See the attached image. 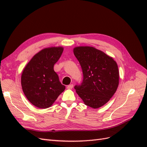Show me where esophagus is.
<instances>
[{
  "label": "esophagus",
  "mask_w": 147,
  "mask_h": 147,
  "mask_svg": "<svg viewBox=\"0 0 147 147\" xmlns=\"http://www.w3.org/2000/svg\"><path fill=\"white\" fill-rule=\"evenodd\" d=\"M73 87H74V85L72 84H69V85H68L67 87V88L69 89V90H70V89H72Z\"/></svg>",
  "instance_id": "1"
}]
</instances>
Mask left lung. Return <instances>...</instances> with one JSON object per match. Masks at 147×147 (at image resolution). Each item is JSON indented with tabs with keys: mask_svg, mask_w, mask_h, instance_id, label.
<instances>
[{
	"mask_svg": "<svg viewBox=\"0 0 147 147\" xmlns=\"http://www.w3.org/2000/svg\"><path fill=\"white\" fill-rule=\"evenodd\" d=\"M74 53L83 74V82L74 88L84 104L98 109L108 102L117 90L119 77L117 63L92 47H75Z\"/></svg>",
	"mask_w": 147,
	"mask_h": 147,
	"instance_id": "8db88e82",
	"label": "left lung"
}]
</instances>
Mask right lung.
<instances>
[{"label":"right lung","instance_id":"obj_1","mask_svg":"<svg viewBox=\"0 0 147 147\" xmlns=\"http://www.w3.org/2000/svg\"><path fill=\"white\" fill-rule=\"evenodd\" d=\"M64 50L62 47L43 49L35 54L22 72L21 86L26 98L40 109L51 107L63 92L62 84L54 70V65Z\"/></svg>","mask_w":147,"mask_h":147}]
</instances>
